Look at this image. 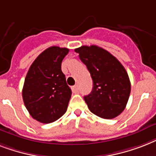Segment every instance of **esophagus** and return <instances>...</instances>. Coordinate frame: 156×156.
<instances>
[{
  "label": "esophagus",
  "instance_id": "1",
  "mask_svg": "<svg viewBox=\"0 0 156 156\" xmlns=\"http://www.w3.org/2000/svg\"><path fill=\"white\" fill-rule=\"evenodd\" d=\"M72 91L73 93H78V85H75L72 87Z\"/></svg>",
  "mask_w": 156,
  "mask_h": 156
}]
</instances>
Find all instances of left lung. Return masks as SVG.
Here are the masks:
<instances>
[{
    "label": "left lung",
    "instance_id": "8db88e82",
    "mask_svg": "<svg viewBox=\"0 0 156 156\" xmlns=\"http://www.w3.org/2000/svg\"><path fill=\"white\" fill-rule=\"evenodd\" d=\"M89 70L93 80L91 92L84 96L90 111L104 119H112L123 112L131 86L126 69L114 56L95 45L74 50Z\"/></svg>",
    "mask_w": 156,
    "mask_h": 156
}]
</instances>
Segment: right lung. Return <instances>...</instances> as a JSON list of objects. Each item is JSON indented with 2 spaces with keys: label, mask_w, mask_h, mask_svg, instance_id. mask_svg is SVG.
<instances>
[{
  "label": "right lung",
  "mask_w": 156,
  "mask_h": 156,
  "mask_svg": "<svg viewBox=\"0 0 156 156\" xmlns=\"http://www.w3.org/2000/svg\"><path fill=\"white\" fill-rule=\"evenodd\" d=\"M68 52L66 48H48L37 56L26 76L23 102L30 116L41 123H52L67 110L72 91L61 62Z\"/></svg>",
  "instance_id": "obj_1"
}]
</instances>
